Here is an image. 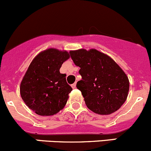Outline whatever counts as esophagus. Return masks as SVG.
I'll return each instance as SVG.
<instances>
[{
    "label": "esophagus",
    "mask_w": 151,
    "mask_h": 151,
    "mask_svg": "<svg viewBox=\"0 0 151 151\" xmlns=\"http://www.w3.org/2000/svg\"><path fill=\"white\" fill-rule=\"evenodd\" d=\"M71 86H72L73 88H76V83H73V84L71 85Z\"/></svg>",
    "instance_id": "1"
}]
</instances>
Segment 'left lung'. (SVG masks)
Here are the masks:
<instances>
[{"mask_svg": "<svg viewBox=\"0 0 151 151\" xmlns=\"http://www.w3.org/2000/svg\"><path fill=\"white\" fill-rule=\"evenodd\" d=\"M82 80L77 82L87 108L99 115L118 110L127 100L129 89L127 76L107 54L96 49L70 52Z\"/></svg>", "mask_w": 151, "mask_h": 151, "instance_id": "obj_1", "label": "left lung"}]
</instances>
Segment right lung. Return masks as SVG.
<instances>
[{
	"label": "right lung",
	"mask_w": 151,
	"mask_h": 151,
	"mask_svg": "<svg viewBox=\"0 0 151 151\" xmlns=\"http://www.w3.org/2000/svg\"><path fill=\"white\" fill-rule=\"evenodd\" d=\"M67 51L49 49L31 62L20 84V94L27 107L40 116H53L63 109L72 91L66 75L60 73Z\"/></svg>",
	"instance_id": "right-lung-1"
}]
</instances>
